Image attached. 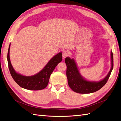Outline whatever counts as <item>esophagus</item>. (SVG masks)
I'll return each instance as SVG.
<instances>
[{"label":"esophagus","instance_id":"esophagus-1","mask_svg":"<svg viewBox=\"0 0 121 121\" xmlns=\"http://www.w3.org/2000/svg\"><path fill=\"white\" fill-rule=\"evenodd\" d=\"M69 55V52L68 50H64L63 53H62V55H63V57L64 58H66V57L68 56Z\"/></svg>","mask_w":121,"mask_h":121}]
</instances>
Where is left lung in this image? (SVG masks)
<instances>
[{
    "label": "left lung",
    "mask_w": 121,
    "mask_h": 121,
    "mask_svg": "<svg viewBox=\"0 0 121 121\" xmlns=\"http://www.w3.org/2000/svg\"><path fill=\"white\" fill-rule=\"evenodd\" d=\"M112 67L107 75L99 82H92L85 80L81 76L75 61L70 57H66L65 61L67 65V77L69 86L74 92L79 94H89L95 92L101 89L109 79L113 67V57L111 51Z\"/></svg>",
    "instance_id": "1"
}]
</instances>
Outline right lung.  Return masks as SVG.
Listing matches in <instances>:
<instances>
[{
  "label": "right lung",
  "mask_w": 121,
  "mask_h": 121,
  "mask_svg": "<svg viewBox=\"0 0 121 121\" xmlns=\"http://www.w3.org/2000/svg\"><path fill=\"white\" fill-rule=\"evenodd\" d=\"M9 46L8 53V63L12 77L19 86L24 89L38 91L43 90L47 86L51 73L57 64L62 60V53L60 52L52 58L40 72L31 76H25L16 73L13 69L9 59Z\"/></svg>",
  "instance_id": "add662e5"
}]
</instances>
